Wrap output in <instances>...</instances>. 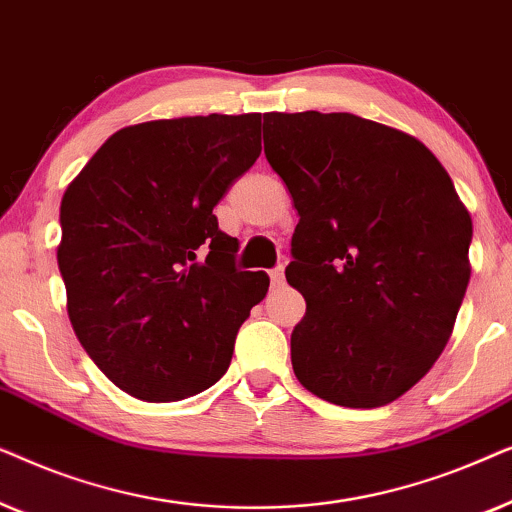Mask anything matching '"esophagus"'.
Returning <instances> with one entry per match:
<instances>
[{
	"mask_svg": "<svg viewBox=\"0 0 512 512\" xmlns=\"http://www.w3.org/2000/svg\"><path fill=\"white\" fill-rule=\"evenodd\" d=\"M270 279H272V289H282V286H284V268H282V265L270 272Z\"/></svg>",
	"mask_w": 512,
	"mask_h": 512,
	"instance_id": "1",
	"label": "esophagus"
}]
</instances>
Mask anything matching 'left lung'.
<instances>
[{"mask_svg":"<svg viewBox=\"0 0 512 512\" xmlns=\"http://www.w3.org/2000/svg\"><path fill=\"white\" fill-rule=\"evenodd\" d=\"M265 158L298 226L286 282L298 382L342 408H380L429 373L464 300L471 214L417 137L354 114L263 116Z\"/></svg>","mask_w":512,"mask_h":512,"instance_id":"8db88e82","label":"left lung"}]
</instances>
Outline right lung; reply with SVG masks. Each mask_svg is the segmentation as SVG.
Segmentation results:
<instances>
[{"label":"right lung","mask_w":512,"mask_h":512,"mask_svg":"<svg viewBox=\"0 0 512 512\" xmlns=\"http://www.w3.org/2000/svg\"><path fill=\"white\" fill-rule=\"evenodd\" d=\"M258 156L261 114L163 118L114 132L67 186L58 244L67 314L125 394L181 401L228 370L270 279L237 272V240L212 209Z\"/></svg>","instance_id":"obj_1"}]
</instances>
